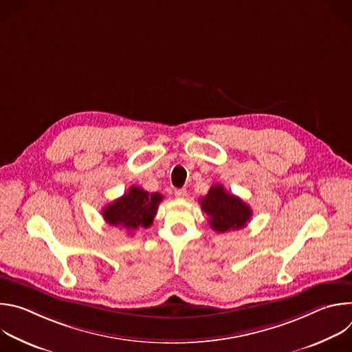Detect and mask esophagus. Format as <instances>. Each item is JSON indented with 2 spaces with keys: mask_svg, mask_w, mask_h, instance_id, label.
Segmentation results:
<instances>
[{
  "mask_svg": "<svg viewBox=\"0 0 352 352\" xmlns=\"http://www.w3.org/2000/svg\"><path fill=\"white\" fill-rule=\"evenodd\" d=\"M175 196H177V197H185V196H186V189H185V188L175 189Z\"/></svg>",
  "mask_w": 352,
  "mask_h": 352,
  "instance_id": "1",
  "label": "esophagus"
}]
</instances>
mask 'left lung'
Segmentation results:
<instances>
[{"label": "left lung", "mask_w": 352, "mask_h": 352, "mask_svg": "<svg viewBox=\"0 0 352 352\" xmlns=\"http://www.w3.org/2000/svg\"><path fill=\"white\" fill-rule=\"evenodd\" d=\"M200 208L209 216V224L216 232L241 230L252 217L250 209L243 200L228 193L223 185H213L208 195L199 199Z\"/></svg>", "instance_id": "1"}]
</instances>
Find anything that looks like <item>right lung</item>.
<instances>
[{"instance_id": "right-lung-1", "label": "right lung", "mask_w": 352, "mask_h": 352, "mask_svg": "<svg viewBox=\"0 0 352 352\" xmlns=\"http://www.w3.org/2000/svg\"><path fill=\"white\" fill-rule=\"evenodd\" d=\"M163 196L157 192L148 193L139 186H131L126 193L107 205L102 214L107 224L124 228L133 234L138 228L153 224Z\"/></svg>"}]
</instances>
